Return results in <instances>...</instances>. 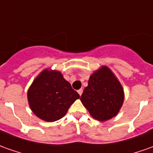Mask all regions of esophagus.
<instances>
[{
  "label": "esophagus",
  "instance_id": "esophagus-1",
  "mask_svg": "<svg viewBox=\"0 0 153 153\" xmlns=\"http://www.w3.org/2000/svg\"><path fill=\"white\" fill-rule=\"evenodd\" d=\"M77 92H78V94L80 95V96H82V94L83 92V90L82 89H79V90L77 91Z\"/></svg>",
  "mask_w": 153,
  "mask_h": 153
}]
</instances>
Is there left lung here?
<instances>
[{"label": "left lung", "mask_w": 153, "mask_h": 153, "mask_svg": "<svg viewBox=\"0 0 153 153\" xmlns=\"http://www.w3.org/2000/svg\"><path fill=\"white\" fill-rule=\"evenodd\" d=\"M81 101L92 117L102 122L118 113L124 101V92L111 71L102 66L90 76Z\"/></svg>", "instance_id": "left-lung-1"}]
</instances>
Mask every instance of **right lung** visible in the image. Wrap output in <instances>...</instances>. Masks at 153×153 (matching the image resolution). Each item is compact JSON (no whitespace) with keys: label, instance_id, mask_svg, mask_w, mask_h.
<instances>
[{"label":"right lung","instance_id":"1","mask_svg":"<svg viewBox=\"0 0 153 153\" xmlns=\"http://www.w3.org/2000/svg\"><path fill=\"white\" fill-rule=\"evenodd\" d=\"M31 111L46 122H55L66 115L71 105L80 97L61 72L44 70L27 92Z\"/></svg>","mask_w":153,"mask_h":153}]
</instances>
